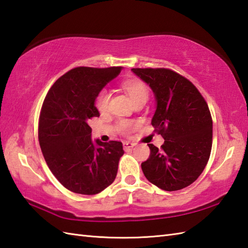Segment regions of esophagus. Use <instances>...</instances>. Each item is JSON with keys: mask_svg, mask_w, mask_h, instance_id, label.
Returning a JSON list of instances; mask_svg holds the SVG:
<instances>
[{"mask_svg": "<svg viewBox=\"0 0 248 248\" xmlns=\"http://www.w3.org/2000/svg\"><path fill=\"white\" fill-rule=\"evenodd\" d=\"M135 146L134 143H131V141H124V147L125 149L128 148H133V147Z\"/></svg>", "mask_w": 248, "mask_h": 248, "instance_id": "esophagus-1", "label": "esophagus"}]
</instances>
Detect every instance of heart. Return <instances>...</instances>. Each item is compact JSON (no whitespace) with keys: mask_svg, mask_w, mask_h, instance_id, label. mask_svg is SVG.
<instances>
[{"mask_svg":"<svg viewBox=\"0 0 248 248\" xmlns=\"http://www.w3.org/2000/svg\"><path fill=\"white\" fill-rule=\"evenodd\" d=\"M123 87L127 93L132 99L133 102L139 101L140 99H147L148 97V89H147L145 84L140 81V80H128L123 83ZM108 101H109V93L107 89H103L99 93V94L96 98V105L97 109L99 112H105L108 107ZM120 130L124 133H129L131 131L134 130L138 124L133 121H121L120 124Z\"/></svg>","mask_w":248,"mask_h":248,"instance_id":"b5f03b06","label":"heart"}]
</instances>
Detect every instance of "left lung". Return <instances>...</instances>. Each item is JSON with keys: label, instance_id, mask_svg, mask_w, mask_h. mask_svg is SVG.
<instances>
[{"label": "left lung", "instance_id": "obj_1", "mask_svg": "<svg viewBox=\"0 0 248 248\" xmlns=\"http://www.w3.org/2000/svg\"><path fill=\"white\" fill-rule=\"evenodd\" d=\"M149 85L155 99L151 120L164 139L159 150L148 144L150 155L141 163L145 177L164 191L192 184L209 161L212 148V118L202 93L192 82L165 68H133Z\"/></svg>", "mask_w": 248, "mask_h": 248}]
</instances>
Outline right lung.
<instances>
[{
  "label": "right lung",
  "instance_id": "obj_1",
  "mask_svg": "<svg viewBox=\"0 0 248 248\" xmlns=\"http://www.w3.org/2000/svg\"><path fill=\"white\" fill-rule=\"evenodd\" d=\"M121 67H78L50 88L41 108L38 136L50 170L69 191L94 195L112 184L124 155L123 143L92 139L88 120L99 117V93Z\"/></svg>",
  "mask_w": 248,
  "mask_h": 248
}]
</instances>
